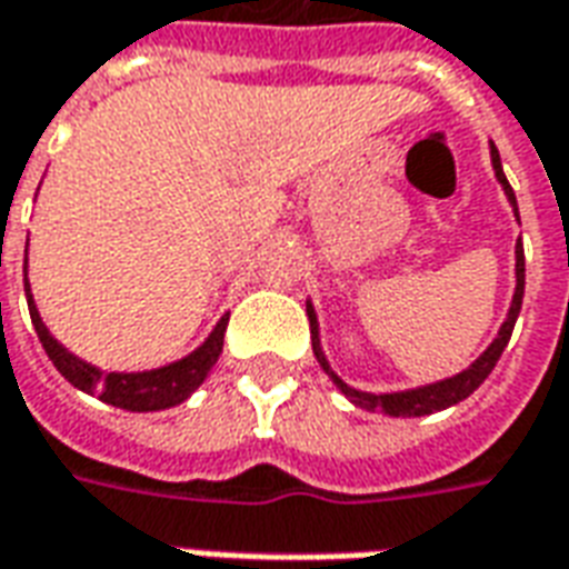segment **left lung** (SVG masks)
I'll list each match as a JSON object with an SVG mask.
<instances>
[{"mask_svg": "<svg viewBox=\"0 0 569 569\" xmlns=\"http://www.w3.org/2000/svg\"><path fill=\"white\" fill-rule=\"evenodd\" d=\"M490 161H493V170H497V179H500L502 191H506V198L512 203L515 216H518V200H515V191L509 186V179L502 173V163H500V151L497 146L490 142ZM515 296H512V308H509V317L500 326V335L493 338V345L481 353V357L469 366L460 375H453L448 381L439 383H429V387H418V390H406V393H362V390H353V387H347L338 375L332 371V366L326 362V353H322L320 347V329H317V313L308 305V317H310V341H313V357L322 366V371L329 375L335 381V387L341 390V393L353 402L357 408H366V411H383V415H390V418H423V415H432V411H441V408H451L457 402H463L466 396L476 393L478 387L485 383L493 366H497V359L502 357V350L509 345V338H512L515 320H518V313H521V298H525V247H521V240H518V247H515Z\"/></svg>", "mask_w": 569, "mask_h": 569, "instance_id": "8db88e82", "label": "left lung"}]
</instances>
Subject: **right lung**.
Wrapping results in <instances>:
<instances>
[{
	"label": "right lung",
	"instance_id": "add662e5",
	"mask_svg": "<svg viewBox=\"0 0 569 569\" xmlns=\"http://www.w3.org/2000/svg\"><path fill=\"white\" fill-rule=\"evenodd\" d=\"M23 289H27V305H30L32 326H36V335L42 341L44 353L54 362L57 371L67 378L72 387H79L84 393H97L103 402L116 408H124V411H161V408H173L179 402H186L188 396L198 390L207 371L216 366V359L222 353L224 345V329H228V317L216 322L212 335L203 341V345L191 353V357L179 359V362H170L163 369L151 371H137V375H121V371H100L81 362L79 357H72L67 347L57 345L51 332L44 329L42 317L36 310V301L30 296V283L23 277Z\"/></svg>",
	"mask_w": 569,
	"mask_h": 569
}]
</instances>
